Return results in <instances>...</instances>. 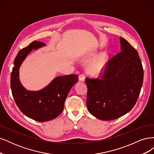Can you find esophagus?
<instances>
[{"label": "esophagus", "instance_id": "obj_1", "mask_svg": "<svg viewBox=\"0 0 154 154\" xmlns=\"http://www.w3.org/2000/svg\"><path fill=\"white\" fill-rule=\"evenodd\" d=\"M85 74H80L79 75V80H80L81 82H84L85 81Z\"/></svg>", "mask_w": 154, "mask_h": 154}]
</instances>
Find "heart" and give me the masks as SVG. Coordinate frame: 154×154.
<instances>
[{
    "instance_id": "heart-1",
    "label": "heart",
    "mask_w": 154,
    "mask_h": 154,
    "mask_svg": "<svg viewBox=\"0 0 154 154\" xmlns=\"http://www.w3.org/2000/svg\"><path fill=\"white\" fill-rule=\"evenodd\" d=\"M106 63V57L105 54H101L96 58L90 64L88 69V72L91 74H100L105 66Z\"/></svg>"
}]
</instances>
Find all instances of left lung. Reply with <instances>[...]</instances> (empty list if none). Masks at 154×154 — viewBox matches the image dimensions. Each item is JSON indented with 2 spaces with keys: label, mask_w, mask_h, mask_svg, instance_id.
I'll return each mask as SVG.
<instances>
[{
  "label": "left lung",
  "mask_w": 154,
  "mask_h": 154,
  "mask_svg": "<svg viewBox=\"0 0 154 154\" xmlns=\"http://www.w3.org/2000/svg\"><path fill=\"white\" fill-rule=\"evenodd\" d=\"M121 51L106 62L97 78H85L88 110L100 120L118 119L136 103L144 71L138 52L120 37Z\"/></svg>",
  "instance_id": "8db88e82"
}]
</instances>
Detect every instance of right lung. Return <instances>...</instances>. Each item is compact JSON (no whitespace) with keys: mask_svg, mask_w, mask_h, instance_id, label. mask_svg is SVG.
Returning <instances> with one entry per match:
<instances>
[{"mask_svg":"<svg viewBox=\"0 0 154 154\" xmlns=\"http://www.w3.org/2000/svg\"><path fill=\"white\" fill-rule=\"evenodd\" d=\"M45 44L36 40L19 51L14 61L11 74V88L13 99L22 112L37 122H48L62 112L69 92L78 81L76 74L58 76L49 85L38 91H29L19 80L21 63L32 49H38Z\"/></svg>","mask_w":154,"mask_h":154,"instance_id":"right-lung-1","label":"right lung"}]
</instances>
